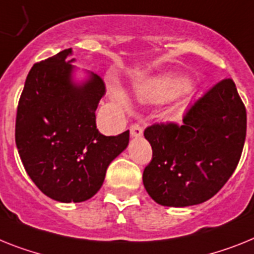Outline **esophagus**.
I'll use <instances>...</instances> for the list:
<instances>
[{
    "label": "esophagus",
    "instance_id": "1",
    "mask_svg": "<svg viewBox=\"0 0 254 254\" xmlns=\"http://www.w3.org/2000/svg\"><path fill=\"white\" fill-rule=\"evenodd\" d=\"M143 134V127L142 123H133L130 125V135L131 137H140Z\"/></svg>",
    "mask_w": 254,
    "mask_h": 254
}]
</instances>
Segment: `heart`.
<instances>
[{"mask_svg": "<svg viewBox=\"0 0 254 254\" xmlns=\"http://www.w3.org/2000/svg\"><path fill=\"white\" fill-rule=\"evenodd\" d=\"M190 86V82L186 78H169V80L157 81L151 86L146 87L139 91V95L144 99H155V101H165L170 99L186 90ZM117 101L121 104H125V98L120 91H116Z\"/></svg>", "mask_w": 254, "mask_h": 254, "instance_id": "b5f03b06", "label": "heart"}]
</instances>
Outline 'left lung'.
Masks as SVG:
<instances>
[{"label":"left lung","mask_w":254,"mask_h":254,"mask_svg":"<svg viewBox=\"0 0 254 254\" xmlns=\"http://www.w3.org/2000/svg\"><path fill=\"white\" fill-rule=\"evenodd\" d=\"M246 134V106L235 82L223 78L190 106L181 125L160 123L144 129L152 147L144 189L165 206L204 203L235 172Z\"/></svg>","instance_id":"left-lung-1"}]
</instances>
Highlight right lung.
Instances as JSON below:
<instances>
[{
  "mask_svg": "<svg viewBox=\"0 0 254 254\" xmlns=\"http://www.w3.org/2000/svg\"><path fill=\"white\" fill-rule=\"evenodd\" d=\"M72 49L36 63L19 99L15 142L25 172L51 199L80 203L103 185L106 170L129 143V130L99 133L95 110L106 85L91 73L84 84L72 81Z\"/></svg>",
  "mask_w": 254,
  "mask_h": 254,
  "instance_id": "1",
  "label": "right lung"
}]
</instances>
